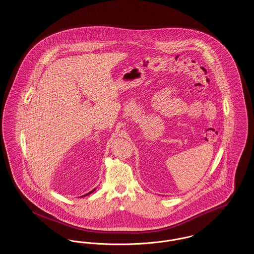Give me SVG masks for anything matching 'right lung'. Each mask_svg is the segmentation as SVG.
Masks as SVG:
<instances>
[{
	"mask_svg": "<svg viewBox=\"0 0 254 254\" xmlns=\"http://www.w3.org/2000/svg\"><path fill=\"white\" fill-rule=\"evenodd\" d=\"M94 190H95V189H94V190H91V191H90V192H88V193L85 194V195H88V194L92 193V192H93V191H94ZM85 195H84V196H85Z\"/></svg>",
	"mask_w": 254,
	"mask_h": 254,
	"instance_id": "right-lung-1",
	"label": "right lung"
}]
</instances>
